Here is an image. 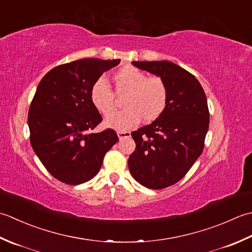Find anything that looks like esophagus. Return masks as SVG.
Returning <instances> with one entry per match:
<instances>
[{
    "mask_svg": "<svg viewBox=\"0 0 252 252\" xmlns=\"http://www.w3.org/2000/svg\"><path fill=\"white\" fill-rule=\"evenodd\" d=\"M117 136H119L120 139H123V138H128L130 137V132L129 131H117Z\"/></svg>",
    "mask_w": 252,
    "mask_h": 252,
    "instance_id": "esophagus-1",
    "label": "esophagus"
}]
</instances>
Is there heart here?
I'll use <instances>...</instances> for the list:
<instances>
[{"instance_id":"obj_1","label":"heart","mask_w":252,"mask_h":252,"mask_svg":"<svg viewBox=\"0 0 252 252\" xmlns=\"http://www.w3.org/2000/svg\"><path fill=\"white\" fill-rule=\"evenodd\" d=\"M116 92L126 94L123 105L126 109L105 120V125L116 130H128L143 120L155 122L165 111L168 88L161 77L147 75L133 66H125L113 75ZM90 100L97 112L108 116L115 111V94L103 78L94 81Z\"/></svg>"}]
</instances>
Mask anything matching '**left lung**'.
Returning a JSON list of instances; mask_svg holds the SVG:
<instances>
[{
	"label": "left lung",
	"instance_id": "left-lung-1",
	"mask_svg": "<svg viewBox=\"0 0 252 252\" xmlns=\"http://www.w3.org/2000/svg\"><path fill=\"white\" fill-rule=\"evenodd\" d=\"M131 64L161 77L168 88L163 114L131 132L136 149L128 158L138 183L163 189L181 181L202 153L210 121L207 96L196 77L172 62Z\"/></svg>",
	"mask_w": 252,
	"mask_h": 252
}]
</instances>
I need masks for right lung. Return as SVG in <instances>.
<instances>
[{"label": "right lung", "mask_w": 252, "mask_h": 252, "mask_svg": "<svg viewBox=\"0 0 252 252\" xmlns=\"http://www.w3.org/2000/svg\"><path fill=\"white\" fill-rule=\"evenodd\" d=\"M121 60L83 59L59 65L41 79L28 112L30 143L48 172L67 185L90 181L119 141L107 129L87 133L102 116L90 100L94 81Z\"/></svg>", "instance_id": "add662e5"}]
</instances>
